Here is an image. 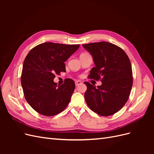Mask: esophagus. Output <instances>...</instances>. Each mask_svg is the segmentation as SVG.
I'll list each match as a JSON object with an SVG mask.
<instances>
[{
  "mask_svg": "<svg viewBox=\"0 0 154 154\" xmlns=\"http://www.w3.org/2000/svg\"><path fill=\"white\" fill-rule=\"evenodd\" d=\"M82 82H81V81H80V80H77V81H76L75 82V85H76V86H78V85H79L80 84H81Z\"/></svg>",
  "mask_w": 154,
  "mask_h": 154,
  "instance_id": "34e87169",
  "label": "esophagus"
}]
</instances>
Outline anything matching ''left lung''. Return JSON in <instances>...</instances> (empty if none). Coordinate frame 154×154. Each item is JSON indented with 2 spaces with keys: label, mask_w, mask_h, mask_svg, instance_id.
I'll use <instances>...</instances> for the list:
<instances>
[{
  "label": "left lung",
  "mask_w": 154,
  "mask_h": 154,
  "mask_svg": "<svg viewBox=\"0 0 154 154\" xmlns=\"http://www.w3.org/2000/svg\"><path fill=\"white\" fill-rule=\"evenodd\" d=\"M82 46L91 54L95 63L89 78L102 82L97 87L84 82L86 103L97 114L113 115L127 103L132 89V69L128 57L122 48L106 42Z\"/></svg>",
  "instance_id": "obj_1"
}]
</instances>
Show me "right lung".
I'll use <instances>...</instances> for the list:
<instances>
[{"mask_svg":"<svg viewBox=\"0 0 154 154\" xmlns=\"http://www.w3.org/2000/svg\"><path fill=\"white\" fill-rule=\"evenodd\" d=\"M45 42L32 48L23 64L21 84L24 97L37 112L53 116L66 108L75 88L68 79L61 85L53 82L56 74L66 71L64 62L80 47Z\"/></svg>","mask_w":154,"mask_h":154,"instance_id":"add662e5","label":"right lung"}]
</instances>
